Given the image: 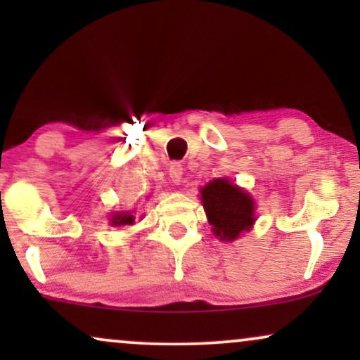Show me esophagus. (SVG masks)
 Listing matches in <instances>:
<instances>
[{"mask_svg": "<svg viewBox=\"0 0 360 360\" xmlns=\"http://www.w3.org/2000/svg\"><path fill=\"white\" fill-rule=\"evenodd\" d=\"M169 177H171L174 184L183 183V166L179 162H172L169 166Z\"/></svg>", "mask_w": 360, "mask_h": 360, "instance_id": "esophagus-1", "label": "esophagus"}]
</instances>
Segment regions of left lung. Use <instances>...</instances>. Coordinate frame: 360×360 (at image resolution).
<instances>
[{"mask_svg":"<svg viewBox=\"0 0 360 360\" xmlns=\"http://www.w3.org/2000/svg\"><path fill=\"white\" fill-rule=\"evenodd\" d=\"M201 200L213 233L232 242L254 225V201L243 189L226 179H213L201 189Z\"/></svg>","mask_w":360,"mask_h":360,"instance_id":"1","label":"left lung"}]
</instances>
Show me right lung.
<instances>
[{
    "mask_svg": "<svg viewBox=\"0 0 360 360\" xmlns=\"http://www.w3.org/2000/svg\"><path fill=\"white\" fill-rule=\"evenodd\" d=\"M131 223H134V214L130 213H118V214H113V218H111V225L115 226L131 225Z\"/></svg>",
    "mask_w": 360,
    "mask_h": 360,
    "instance_id": "right-lung-1",
    "label": "right lung"
}]
</instances>
